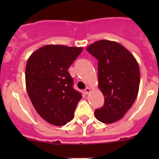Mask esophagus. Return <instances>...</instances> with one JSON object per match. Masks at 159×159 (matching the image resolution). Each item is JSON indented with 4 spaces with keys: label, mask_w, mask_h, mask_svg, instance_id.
I'll list each match as a JSON object with an SVG mask.
<instances>
[{
    "label": "esophagus",
    "mask_w": 159,
    "mask_h": 159,
    "mask_svg": "<svg viewBox=\"0 0 159 159\" xmlns=\"http://www.w3.org/2000/svg\"><path fill=\"white\" fill-rule=\"evenodd\" d=\"M84 91H85V93H86L87 95H88V94H89L90 92H91L92 89H91V88H90L89 87H87V88H85V90H84Z\"/></svg>",
    "instance_id": "34e87169"
}]
</instances>
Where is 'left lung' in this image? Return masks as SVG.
I'll return each mask as SVG.
<instances>
[{
  "mask_svg": "<svg viewBox=\"0 0 159 159\" xmlns=\"http://www.w3.org/2000/svg\"><path fill=\"white\" fill-rule=\"evenodd\" d=\"M87 51L98 60L99 88L104 104L95 111L103 123L121 119L131 107L139 93L140 71L137 60L119 43L101 40L90 44Z\"/></svg>",
  "mask_w": 159,
  "mask_h": 159,
  "instance_id": "left-lung-1",
  "label": "left lung"
}]
</instances>
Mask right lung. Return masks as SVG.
Returning <instances> with one entry per match:
<instances>
[{"label":"right lung","instance_id":"obj_1","mask_svg":"<svg viewBox=\"0 0 159 159\" xmlns=\"http://www.w3.org/2000/svg\"><path fill=\"white\" fill-rule=\"evenodd\" d=\"M82 48L48 44L37 49L27 60L25 84L37 113L46 122L64 126L74 117L82 95L72 88L68 67Z\"/></svg>","mask_w":159,"mask_h":159}]
</instances>
